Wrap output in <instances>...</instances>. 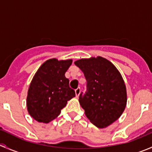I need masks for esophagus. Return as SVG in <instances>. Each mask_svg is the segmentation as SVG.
<instances>
[{"mask_svg": "<svg viewBox=\"0 0 152 152\" xmlns=\"http://www.w3.org/2000/svg\"><path fill=\"white\" fill-rule=\"evenodd\" d=\"M80 91H81L80 87H78V88H76V90H75V93H76V97H78V96H79V94H80Z\"/></svg>", "mask_w": 152, "mask_h": 152, "instance_id": "1", "label": "esophagus"}]
</instances>
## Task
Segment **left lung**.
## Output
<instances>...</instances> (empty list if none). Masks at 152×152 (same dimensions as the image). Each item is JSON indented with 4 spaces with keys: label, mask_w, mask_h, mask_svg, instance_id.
Listing matches in <instances>:
<instances>
[{
    "label": "left lung",
    "mask_w": 152,
    "mask_h": 152,
    "mask_svg": "<svg viewBox=\"0 0 152 152\" xmlns=\"http://www.w3.org/2000/svg\"><path fill=\"white\" fill-rule=\"evenodd\" d=\"M84 73L87 91L79 95V103L92 124L108 126L118 119L126 105V90L115 65L101 56L76 61Z\"/></svg>",
    "instance_id": "1"
}]
</instances>
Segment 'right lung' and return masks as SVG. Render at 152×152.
<instances>
[{"instance_id":"add662e5","label":"right lung","mask_w":152,"mask_h":152,"mask_svg":"<svg viewBox=\"0 0 152 152\" xmlns=\"http://www.w3.org/2000/svg\"><path fill=\"white\" fill-rule=\"evenodd\" d=\"M71 64V59H50L35 73L28 91L27 109L37 121L47 124L53 121L60 114L67 101L76 96L65 76Z\"/></svg>"}]
</instances>
